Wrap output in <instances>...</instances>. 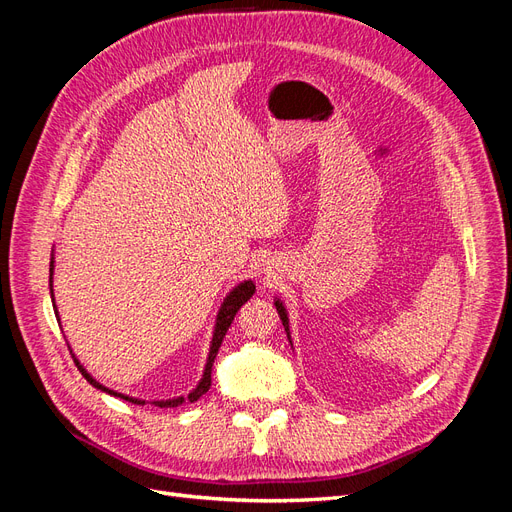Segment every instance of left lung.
<instances>
[{"label": "left lung", "mask_w": 512, "mask_h": 512, "mask_svg": "<svg viewBox=\"0 0 512 512\" xmlns=\"http://www.w3.org/2000/svg\"><path fill=\"white\" fill-rule=\"evenodd\" d=\"M275 307H277V314H280V320H282L284 329H286V333H288V316H286V309H284V305H282L280 301H275ZM288 337H290V335H288Z\"/></svg>", "instance_id": "left-lung-1"}]
</instances>
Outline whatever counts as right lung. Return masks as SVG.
<instances>
[{"instance_id":"1","label":"right lung","mask_w":512,"mask_h":512,"mask_svg":"<svg viewBox=\"0 0 512 512\" xmlns=\"http://www.w3.org/2000/svg\"><path fill=\"white\" fill-rule=\"evenodd\" d=\"M49 271H51V282H53V258H51V269H49ZM254 290H256V286H254L252 282H243V284H239V286H237L235 290H232V292L228 294V297L224 299V305H222L220 314H218V322H215V333H213L211 352H209V359H207V367H205L203 380H200L196 389L188 395V401H196V399H200V397H203V395L209 391V386H211V367H213V361H215V354H218V350H220V346H222V339H224L228 327L232 324V320H235V316H237V312L241 309V305L250 301ZM51 292H53V284H51ZM72 359H74V356H72ZM74 363H76V367H79V371H81V374L85 376V380H87L91 386H96V389H100V391H104V393H108V395H115V397H121V399H126V401H132V404L145 406V401H141V399H132V397L119 395V393H115V391H111V389H106V386H102L100 382H96L94 378H91V376L87 374V371L83 369V365H81L79 361L74 359ZM183 401H185L183 397H177V399H166V401H153V404H156L158 408H177V406L183 404Z\"/></svg>"}]
</instances>
